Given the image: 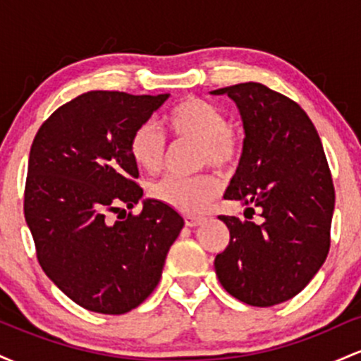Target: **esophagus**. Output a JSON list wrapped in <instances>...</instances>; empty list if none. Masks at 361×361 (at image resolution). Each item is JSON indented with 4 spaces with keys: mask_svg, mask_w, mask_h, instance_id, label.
Instances as JSON below:
<instances>
[{
    "mask_svg": "<svg viewBox=\"0 0 361 361\" xmlns=\"http://www.w3.org/2000/svg\"><path fill=\"white\" fill-rule=\"evenodd\" d=\"M204 222H205V217H202V215H186L185 217V224L188 227H197Z\"/></svg>",
    "mask_w": 361,
    "mask_h": 361,
    "instance_id": "34e87169",
    "label": "esophagus"
}]
</instances>
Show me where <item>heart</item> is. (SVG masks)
<instances>
[{
    "label": "heart",
    "mask_w": 361,
    "mask_h": 361,
    "mask_svg": "<svg viewBox=\"0 0 361 361\" xmlns=\"http://www.w3.org/2000/svg\"><path fill=\"white\" fill-rule=\"evenodd\" d=\"M164 123L178 140L198 144V164L233 169L241 154V142L229 128L226 115L212 103L186 98L164 117ZM164 137L152 122L139 126L128 142L130 157L137 168L156 173L163 166ZM221 190L217 176L204 173L192 178L166 176L151 186V197L183 214H200Z\"/></svg>",
    "instance_id": "1"
}]
</instances>
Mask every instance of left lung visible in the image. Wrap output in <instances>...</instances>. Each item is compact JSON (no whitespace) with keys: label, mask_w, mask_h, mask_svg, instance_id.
Segmentation results:
<instances>
[{"label":"left lung","mask_w":361,"mask_h":361,"mask_svg":"<svg viewBox=\"0 0 361 361\" xmlns=\"http://www.w3.org/2000/svg\"><path fill=\"white\" fill-rule=\"evenodd\" d=\"M227 94L243 120V154L224 198L246 205L221 215L231 241L214 267L231 295L255 307L295 297L326 261L334 186L321 139L304 110L259 82L210 91ZM260 210L259 223L250 221Z\"/></svg>","instance_id":"8db88e82"}]
</instances>
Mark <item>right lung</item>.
<instances>
[{
  "mask_svg": "<svg viewBox=\"0 0 361 361\" xmlns=\"http://www.w3.org/2000/svg\"><path fill=\"white\" fill-rule=\"evenodd\" d=\"M168 97L88 91L54 111L32 144L23 210L37 258L91 312L115 316L142 304L185 226L154 198L142 200L139 215L109 217L142 198L128 142Z\"/></svg>",
  "mask_w": 361,
  "mask_h": 361,
  "instance_id": "add662e5",
  "label": "right lung"
}]
</instances>
